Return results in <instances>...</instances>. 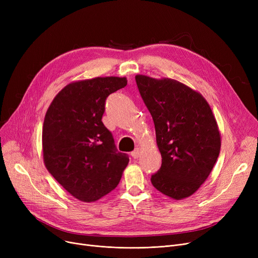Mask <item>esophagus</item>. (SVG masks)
I'll list each match as a JSON object with an SVG mask.
<instances>
[{
    "mask_svg": "<svg viewBox=\"0 0 258 258\" xmlns=\"http://www.w3.org/2000/svg\"><path fill=\"white\" fill-rule=\"evenodd\" d=\"M140 148L139 147H137L136 150H135L134 152H132V157L134 158V159H138L139 157H140Z\"/></svg>",
    "mask_w": 258,
    "mask_h": 258,
    "instance_id": "1",
    "label": "esophagus"
}]
</instances>
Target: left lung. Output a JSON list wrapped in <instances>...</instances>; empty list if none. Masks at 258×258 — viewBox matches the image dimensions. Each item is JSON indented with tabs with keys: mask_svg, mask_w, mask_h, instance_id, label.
<instances>
[{
	"mask_svg": "<svg viewBox=\"0 0 258 258\" xmlns=\"http://www.w3.org/2000/svg\"><path fill=\"white\" fill-rule=\"evenodd\" d=\"M142 99L150 111L162 157L152 184L161 194L180 201L202 186L221 151V133L203 95L180 81L136 75Z\"/></svg>",
	"mask_w": 258,
	"mask_h": 258,
	"instance_id": "obj_1",
	"label": "left lung"
}]
</instances>
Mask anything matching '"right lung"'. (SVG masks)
Here are the masks:
<instances>
[{"label": "right lung", "instance_id": "right-lung-1", "mask_svg": "<svg viewBox=\"0 0 258 258\" xmlns=\"http://www.w3.org/2000/svg\"><path fill=\"white\" fill-rule=\"evenodd\" d=\"M126 77L72 81L49 105L43 125V159L48 171L75 199L91 203L110 194L128 164L116 153L102 123L108 95L124 88Z\"/></svg>", "mask_w": 258, "mask_h": 258}]
</instances>
